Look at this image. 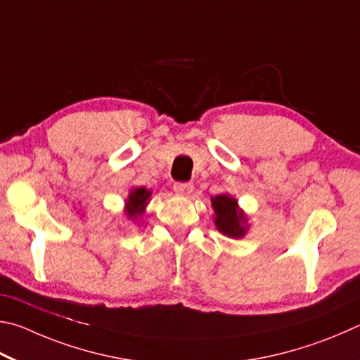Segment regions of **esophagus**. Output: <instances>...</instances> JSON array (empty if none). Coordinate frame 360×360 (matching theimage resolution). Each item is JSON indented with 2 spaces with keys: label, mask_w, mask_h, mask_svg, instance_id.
<instances>
[{
  "label": "esophagus",
  "mask_w": 360,
  "mask_h": 360,
  "mask_svg": "<svg viewBox=\"0 0 360 360\" xmlns=\"http://www.w3.org/2000/svg\"><path fill=\"white\" fill-rule=\"evenodd\" d=\"M174 190L176 193L184 194V196H190L194 190V186L193 184H188V181H176V184H174Z\"/></svg>",
  "instance_id": "esophagus-1"
}]
</instances>
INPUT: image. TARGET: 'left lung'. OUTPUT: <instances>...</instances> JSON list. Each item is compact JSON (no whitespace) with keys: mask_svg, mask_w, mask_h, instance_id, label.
<instances>
[{"mask_svg":"<svg viewBox=\"0 0 360 360\" xmlns=\"http://www.w3.org/2000/svg\"><path fill=\"white\" fill-rule=\"evenodd\" d=\"M213 210H215V224L219 232L228 237H243L245 217L237 210V200L228 194H219L212 199Z\"/></svg>","mask_w":360,"mask_h":360,"instance_id":"obj_1","label":"left lung"}]
</instances>
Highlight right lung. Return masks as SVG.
Wrapping results in <instances>:
<instances>
[{
	"label": "right lung",
	"instance_id": "right-lung-1",
	"mask_svg": "<svg viewBox=\"0 0 360 360\" xmlns=\"http://www.w3.org/2000/svg\"><path fill=\"white\" fill-rule=\"evenodd\" d=\"M148 198L150 191L145 190V188H136L134 191H131L128 204H126V215L129 217V219H136L142 215Z\"/></svg>",
	"mask_w": 360,
	"mask_h": 360
}]
</instances>
